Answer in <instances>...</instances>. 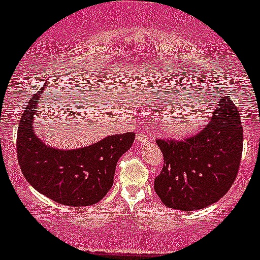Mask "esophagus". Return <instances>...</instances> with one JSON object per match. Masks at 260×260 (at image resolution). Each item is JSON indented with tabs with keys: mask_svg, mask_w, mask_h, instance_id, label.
Segmentation results:
<instances>
[{
	"mask_svg": "<svg viewBox=\"0 0 260 260\" xmlns=\"http://www.w3.org/2000/svg\"><path fill=\"white\" fill-rule=\"evenodd\" d=\"M136 139H137V142L142 143V144H145V143L149 142V137L146 136V134L144 132H139L138 134H137Z\"/></svg>",
	"mask_w": 260,
	"mask_h": 260,
	"instance_id": "34e87169",
	"label": "esophagus"
}]
</instances>
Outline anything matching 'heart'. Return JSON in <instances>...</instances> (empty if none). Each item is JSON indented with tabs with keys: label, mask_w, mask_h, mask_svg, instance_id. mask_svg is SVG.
I'll use <instances>...</instances> for the list:
<instances>
[{
	"label": "heart",
	"mask_w": 260,
	"mask_h": 260,
	"mask_svg": "<svg viewBox=\"0 0 260 260\" xmlns=\"http://www.w3.org/2000/svg\"><path fill=\"white\" fill-rule=\"evenodd\" d=\"M187 89L184 84H177L173 89V99L186 94ZM206 116V112L200 106H195L192 103L187 102L173 106L170 109L162 118V126L167 133L173 136L190 133L200 127Z\"/></svg>",
	"instance_id": "b5f03b06"
}]
</instances>
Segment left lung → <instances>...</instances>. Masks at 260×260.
<instances>
[{
	"mask_svg": "<svg viewBox=\"0 0 260 260\" xmlns=\"http://www.w3.org/2000/svg\"><path fill=\"white\" fill-rule=\"evenodd\" d=\"M164 167L154 189L167 207L202 209L219 201L237 177L243 146V128L229 95L218 99L207 126L189 138L156 139Z\"/></svg>",
	"mask_w": 260,
	"mask_h": 260,
	"instance_id": "left-lung-1",
	"label": "left lung"
}]
</instances>
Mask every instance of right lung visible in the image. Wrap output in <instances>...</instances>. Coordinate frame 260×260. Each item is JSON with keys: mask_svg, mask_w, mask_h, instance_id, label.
<instances>
[{"mask_svg": "<svg viewBox=\"0 0 260 260\" xmlns=\"http://www.w3.org/2000/svg\"><path fill=\"white\" fill-rule=\"evenodd\" d=\"M43 89L31 96L18 127L20 170L37 191L53 201L73 207L94 205L110 190L118 158L132 146L136 133L115 134L77 150L49 148L34 132V112Z\"/></svg>", "mask_w": 260, "mask_h": 260, "instance_id": "add662e5", "label": "right lung"}]
</instances>
